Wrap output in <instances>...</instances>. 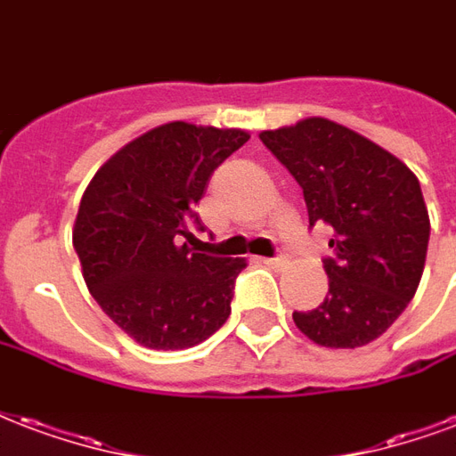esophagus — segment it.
Here are the masks:
<instances>
[{
    "mask_svg": "<svg viewBox=\"0 0 456 456\" xmlns=\"http://www.w3.org/2000/svg\"><path fill=\"white\" fill-rule=\"evenodd\" d=\"M261 263L271 265V268H278V265H282V263H285V258H282V256H273V258H261Z\"/></svg>",
    "mask_w": 456,
    "mask_h": 456,
    "instance_id": "34e87169",
    "label": "esophagus"
}]
</instances>
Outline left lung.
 I'll return each mask as SVG.
<instances>
[{"label":"left lung","mask_w":456,"mask_h":456,"mask_svg":"<svg viewBox=\"0 0 456 456\" xmlns=\"http://www.w3.org/2000/svg\"><path fill=\"white\" fill-rule=\"evenodd\" d=\"M261 142L302 188L309 227H329V295L295 312L297 329L326 348L379 338L413 299L430 217L413 171L362 134L326 118L265 130Z\"/></svg>","instance_id":"8db88e82"}]
</instances>
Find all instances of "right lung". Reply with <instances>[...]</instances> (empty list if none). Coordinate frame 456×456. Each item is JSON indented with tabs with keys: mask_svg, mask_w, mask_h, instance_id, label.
<instances>
[{
	"mask_svg": "<svg viewBox=\"0 0 456 456\" xmlns=\"http://www.w3.org/2000/svg\"><path fill=\"white\" fill-rule=\"evenodd\" d=\"M246 142L244 130L161 125L113 154L84 191L72 241L86 288L144 348H191L227 322L246 263L195 254L181 237L191 222L202 229L195 205Z\"/></svg>",
	"mask_w": 456,
	"mask_h": 456,
	"instance_id": "add662e5",
	"label": "right lung"
}]
</instances>
